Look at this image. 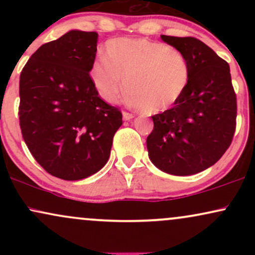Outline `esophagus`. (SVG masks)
<instances>
[{
  "label": "esophagus",
  "mask_w": 255,
  "mask_h": 255,
  "mask_svg": "<svg viewBox=\"0 0 255 255\" xmlns=\"http://www.w3.org/2000/svg\"><path fill=\"white\" fill-rule=\"evenodd\" d=\"M122 116H124V120H125V121H130L131 119H134V115H133V114L127 113V111H124V113H122Z\"/></svg>",
  "instance_id": "esophagus-1"
}]
</instances>
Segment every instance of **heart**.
I'll return each mask as SVG.
<instances>
[{"label":"heart","mask_w":255,"mask_h":255,"mask_svg":"<svg viewBox=\"0 0 255 255\" xmlns=\"http://www.w3.org/2000/svg\"><path fill=\"white\" fill-rule=\"evenodd\" d=\"M104 56L90 75L101 97L115 103L126 92L135 109L156 114L176 104L191 80V66L182 51L146 38H116L104 46Z\"/></svg>","instance_id":"heart-1"}]
</instances>
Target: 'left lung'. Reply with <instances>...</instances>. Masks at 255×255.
<instances>
[{"mask_svg": "<svg viewBox=\"0 0 255 255\" xmlns=\"http://www.w3.org/2000/svg\"><path fill=\"white\" fill-rule=\"evenodd\" d=\"M160 38L186 55L191 80L171 109L152 116L148 157L168 174H198L223 156L235 133L238 107L229 64L197 38Z\"/></svg>", "mask_w": 255, "mask_h": 255, "instance_id": "left-lung-1", "label": "left lung"}]
</instances>
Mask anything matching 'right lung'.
Segmentation results:
<instances>
[{"label": "right lung", "mask_w": 255, "mask_h": 255, "mask_svg": "<svg viewBox=\"0 0 255 255\" xmlns=\"http://www.w3.org/2000/svg\"><path fill=\"white\" fill-rule=\"evenodd\" d=\"M97 42V32L68 31L43 44L20 74L22 137L44 170L62 180L101 170L122 125L121 111L101 99L90 77Z\"/></svg>", "instance_id": "right-lung-1"}]
</instances>
